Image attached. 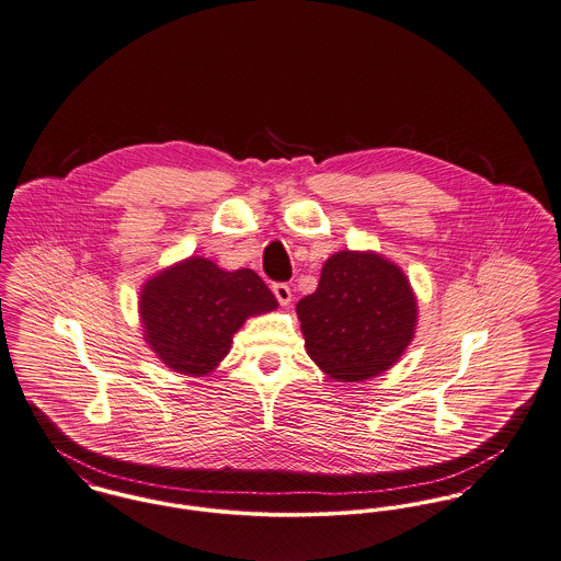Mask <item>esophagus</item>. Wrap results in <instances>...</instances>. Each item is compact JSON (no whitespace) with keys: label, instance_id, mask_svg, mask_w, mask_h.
Returning <instances> with one entry per match:
<instances>
[{"label":"esophagus","instance_id":"1","mask_svg":"<svg viewBox=\"0 0 561 561\" xmlns=\"http://www.w3.org/2000/svg\"><path fill=\"white\" fill-rule=\"evenodd\" d=\"M271 288H273V295H275V299L279 301V305H288V302L293 301V290H290L288 284L275 282Z\"/></svg>","mask_w":561,"mask_h":561}]
</instances>
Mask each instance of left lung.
I'll return each mask as SVG.
<instances>
[{"label":"left lung","mask_w":561,"mask_h":561,"mask_svg":"<svg viewBox=\"0 0 561 561\" xmlns=\"http://www.w3.org/2000/svg\"><path fill=\"white\" fill-rule=\"evenodd\" d=\"M297 313L311 360L340 382H360L387 371L412 342L416 299L392 262L340 252Z\"/></svg>","instance_id":"1"}]
</instances>
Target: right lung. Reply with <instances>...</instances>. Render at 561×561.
Here are the masks:
<instances>
[{
  "mask_svg": "<svg viewBox=\"0 0 561 561\" xmlns=\"http://www.w3.org/2000/svg\"><path fill=\"white\" fill-rule=\"evenodd\" d=\"M277 307L252 268L221 271L211 260L190 259L149 279L140 318L151 350L174 371L209 374L228 354L245 318Z\"/></svg>",
  "mask_w": 561,
  "mask_h": 561,
  "instance_id": "obj_1",
  "label": "right lung"
}]
</instances>
